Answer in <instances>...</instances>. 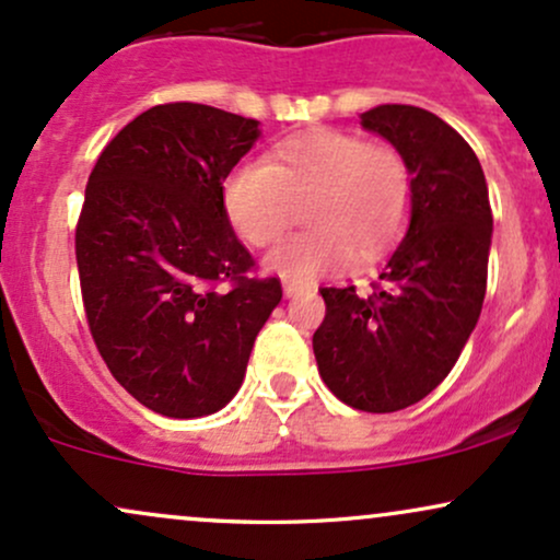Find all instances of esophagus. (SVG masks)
<instances>
[{
	"label": "esophagus",
	"instance_id": "esophagus-1",
	"mask_svg": "<svg viewBox=\"0 0 560 560\" xmlns=\"http://www.w3.org/2000/svg\"><path fill=\"white\" fill-rule=\"evenodd\" d=\"M281 287H284L287 298H294V294H300L302 289H305V284H300V281H289V279L281 281Z\"/></svg>",
	"mask_w": 560,
	"mask_h": 560
}]
</instances>
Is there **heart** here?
I'll return each mask as SVG.
<instances>
[{"instance_id":"heart-1","label":"heart","mask_w":560,"mask_h":560,"mask_svg":"<svg viewBox=\"0 0 560 560\" xmlns=\"http://www.w3.org/2000/svg\"><path fill=\"white\" fill-rule=\"evenodd\" d=\"M311 226L266 258L271 271L311 281L369 262L395 244L410 213V176L400 152L361 133L318 128L276 144L266 163H242L223 184V210L236 234L268 247L302 202Z\"/></svg>"}]
</instances>
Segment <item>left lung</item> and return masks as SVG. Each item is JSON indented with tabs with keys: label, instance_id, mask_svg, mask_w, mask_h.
<instances>
[{
	"label": "left lung",
	"instance_id": "left-lung-1",
	"mask_svg": "<svg viewBox=\"0 0 560 560\" xmlns=\"http://www.w3.org/2000/svg\"><path fill=\"white\" fill-rule=\"evenodd\" d=\"M410 173V221L371 298L324 287L313 334L318 374L339 400L392 413L423 400L450 374L487 292L492 210L479 158L455 128L413 105L361 115Z\"/></svg>",
	"mask_w": 560,
	"mask_h": 560
}]
</instances>
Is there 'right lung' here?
Masks as SVG:
<instances>
[{"label": "right lung", "mask_w": 560, "mask_h": 560, "mask_svg": "<svg viewBox=\"0 0 560 560\" xmlns=\"http://www.w3.org/2000/svg\"><path fill=\"white\" fill-rule=\"evenodd\" d=\"M258 137L260 120L158 105L89 176L75 229L89 329L120 387L168 419L210 416L240 392L281 302L279 279L247 276L255 260L223 210V182Z\"/></svg>", "instance_id": "add662e5"}]
</instances>
